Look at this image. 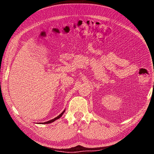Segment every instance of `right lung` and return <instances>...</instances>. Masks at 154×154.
I'll use <instances>...</instances> for the list:
<instances>
[{
	"label": "right lung",
	"instance_id": "1",
	"mask_svg": "<svg viewBox=\"0 0 154 154\" xmlns=\"http://www.w3.org/2000/svg\"><path fill=\"white\" fill-rule=\"evenodd\" d=\"M65 112V110L64 111H63V112H62V113H60L59 115L58 116H57L56 118H55L54 119H51V120H49V121H48V122H43V123H40V124H50V123H51V122H54V121H56V119H59L60 118V117L62 116V115H63V113H64Z\"/></svg>",
	"mask_w": 154,
	"mask_h": 154
}]
</instances>
